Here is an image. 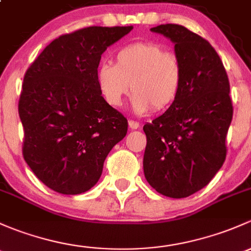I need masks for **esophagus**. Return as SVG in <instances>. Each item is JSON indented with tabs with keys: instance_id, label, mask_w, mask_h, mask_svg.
Masks as SVG:
<instances>
[{
	"instance_id": "34e87169",
	"label": "esophagus",
	"mask_w": 251,
	"mask_h": 251,
	"mask_svg": "<svg viewBox=\"0 0 251 251\" xmlns=\"http://www.w3.org/2000/svg\"><path fill=\"white\" fill-rule=\"evenodd\" d=\"M128 125L130 129H139V126H140V123L136 122V121H133V120H129Z\"/></svg>"
}]
</instances>
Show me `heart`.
<instances>
[{"label": "heart", "instance_id": "b5f03b06", "mask_svg": "<svg viewBox=\"0 0 251 251\" xmlns=\"http://www.w3.org/2000/svg\"><path fill=\"white\" fill-rule=\"evenodd\" d=\"M116 64L105 61L97 79L105 100L112 106L123 104L131 92L138 113L164 110L180 95L183 70L179 55L156 41H138L122 46L115 53Z\"/></svg>", "mask_w": 251, "mask_h": 251}]
</instances>
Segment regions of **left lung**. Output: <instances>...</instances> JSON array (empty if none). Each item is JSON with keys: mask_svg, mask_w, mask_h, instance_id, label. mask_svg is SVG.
Returning a JSON list of instances; mask_svg holds the SVG:
<instances>
[{"mask_svg": "<svg viewBox=\"0 0 251 251\" xmlns=\"http://www.w3.org/2000/svg\"><path fill=\"white\" fill-rule=\"evenodd\" d=\"M175 43L183 81L167 111L144 126V173L161 195L185 198L211 181L226 159V135L233 116L229 81L210 43L176 24L152 27Z\"/></svg>", "mask_w": 251, "mask_h": 251, "instance_id": "obj_1", "label": "left lung"}]
</instances>
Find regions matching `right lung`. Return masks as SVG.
<instances>
[{
    "mask_svg": "<svg viewBox=\"0 0 251 251\" xmlns=\"http://www.w3.org/2000/svg\"><path fill=\"white\" fill-rule=\"evenodd\" d=\"M133 26H89L59 36L26 70L18 111L23 156L47 187L63 195L90 190L128 121L101 97L97 71L107 47Z\"/></svg>",
    "mask_w": 251,
    "mask_h": 251,
    "instance_id": "right-lung-1",
    "label": "right lung"
}]
</instances>
